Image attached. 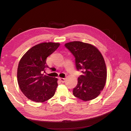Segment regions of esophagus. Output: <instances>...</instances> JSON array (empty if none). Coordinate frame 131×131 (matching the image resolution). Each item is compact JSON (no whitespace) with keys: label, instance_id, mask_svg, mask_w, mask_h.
<instances>
[{"label":"esophagus","instance_id":"1","mask_svg":"<svg viewBox=\"0 0 131 131\" xmlns=\"http://www.w3.org/2000/svg\"><path fill=\"white\" fill-rule=\"evenodd\" d=\"M59 80L61 81V82L63 83V82H65V81H66V79H65V78H59Z\"/></svg>","mask_w":131,"mask_h":131}]
</instances>
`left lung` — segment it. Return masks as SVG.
Masks as SVG:
<instances>
[{"label": "left lung", "mask_w": 131, "mask_h": 131, "mask_svg": "<svg viewBox=\"0 0 131 131\" xmlns=\"http://www.w3.org/2000/svg\"><path fill=\"white\" fill-rule=\"evenodd\" d=\"M65 46L75 57L77 69L83 73L73 89L74 96L84 101L97 98L104 88L107 76L102 53L96 46L81 41L69 42Z\"/></svg>", "instance_id": "8db88e82"}]
</instances>
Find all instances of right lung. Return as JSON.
<instances>
[{
  "label": "right lung",
  "mask_w": 131,
  "mask_h": 131,
  "mask_svg": "<svg viewBox=\"0 0 131 131\" xmlns=\"http://www.w3.org/2000/svg\"><path fill=\"white\" fill-rule=\"evenodd\" d=\"M58 42H42L28 50L19 62L17 81L22 93L29 100L44 102L52 98L58 86L56 78L43 75L46 58L59 47Z\"/></svg>",
  "instance_id": "add662e5"
}]
</instances>
